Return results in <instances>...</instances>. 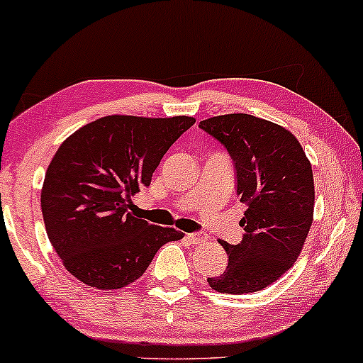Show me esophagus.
<instances>
[{
    "label": "esophagus",
    "instance_id": "obj_1",
    "mask_svg": "<svg viewBox=\"0 0 363 363\" xmlns=\"http://www.w3.org/2000/svg\"><path fill=\"white\" fill-rule=\"evenodd\" d=\"M188 242L193 243V245H199V243H205L206 240H208V237H205L203 233H188L185 237Z\"/></svg>",
    "mask_w": 363,
    "mask_h": 363
}]
</instances>
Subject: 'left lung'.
Instances as JSON below:
<instances>
[{
    "mask_svg": "<svg viewBox=\"0 0 363 363\" xmlns=\"http://www.w3.org/2000/svg\"><path fill=\"white\" fill-rule=\"evenodd\" d=\"M227 148L237 170V195L247 205L238 245L220 240L228 267L208 284L220 294L263 290L294 265L313 222V173L302 145L284 126L247 113L200 121Z\"/></svg>",
    "mask_w": 363,
    "mask_h": 363,
    "instance_id": "obj_1",
    "label": "left lung"
}]
</instances>
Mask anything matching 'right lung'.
<instances>
[{"instance_id":"1","label":"right lung","mask_w":363,"mask_h":363,"mask_svg":"<svg viewBox=\"0 0 363 363\" xmlns=\"http://www.w3.org/2000/svg\"><path fill=\"white\" fill-rule=\"evenodd\" d=\"M195 123L193 116L110 115L69 135L41 188L46 233L63 265L88 286L118 290L145 274L155 253L183 238L130 213L160 160Z\"/></svg>"}]
</instances>
